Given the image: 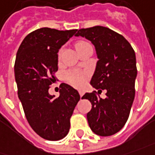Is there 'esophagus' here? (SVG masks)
I'll list each match as a JSON object with an SVG mask.
<instances>
[{
    "label": "esophagus",
    "mask_w": 155,
    "mask_h": 155,
    "mask_svg": "<svg viewBox=\"0 0 155 155\" xmlns=\"http://www.w3.org/2000/svg\"><path fill=\"white\" fill-rule=\"evenodd\" d=\"M79 94H80L81 97H82V96L84 95V91H82V90H79Z\"/></svg>",
    "instance_id": "esophagus-1"
}]
</instances>
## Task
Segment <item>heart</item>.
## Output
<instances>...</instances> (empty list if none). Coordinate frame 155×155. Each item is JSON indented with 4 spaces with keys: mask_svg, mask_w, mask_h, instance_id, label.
<instances>
[{
    "mask_svg": "<svg viewBox=\"0 0 155 155\" xmlns=\"http://www.w3.org/2000/svg\"><path fill=\"white\" fill-rule=\"evenodd\" d=\"M89 44L86 41H78L75 44V48L76 50H80L81 48L84 47L88 46ZM62 53V50L59 51V57ZM86 78H87V73L81 71V70H70L66 74V80L68 81L69 83H70L72 86H76V87H81L82 86L86 81Z\"/></svg>",
    "mask_w": 155,
    "mask_h": 155,
    "instance_id": "1",
    "label": "heart"
}]
</instances>
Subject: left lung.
I'll return each instance as SVG.
<instances>
[{"label":"left lung","mask_w":155,"mask_h":155,"mask_svg":"<svg viewBox=\"0 0 155 155\" xmlns=\"http://www.w3.org/2000/svg\"><path fill=\"white\" fill-rule=\"evenodd\" d=\"M75 36L85 37L95 47L98 61L90 84L107 91L104 99L95 92L81 97L91 104L86 114L89 126L97 135H114L125 126L135 97V51L124 36L103 26L79 29Z\"/></svg>","instance_id":"1"}]
</instances>
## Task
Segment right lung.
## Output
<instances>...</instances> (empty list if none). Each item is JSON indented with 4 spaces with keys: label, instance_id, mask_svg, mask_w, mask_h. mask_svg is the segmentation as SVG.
<instances>
[{
    "label": "right lung",
    "instance_id": "add662e5",
    "mask_svg": "<svg viewBox=\"0 0 155 155\" xmlns=\"http://www.w3.org/2000/svg\"><path fill=\"white\" fill-rule=\"evenodd\" d=\"M77 29L58 30L41 28L29 34L20 45L14 65L18 98L29 126L42 138L58 141L69 133L70 117L80 94L62 83L59 97L48 90L56 81L58 52Z\"/></svg>",
    "mask_w": 155,
    "mask_h": 155
}]
</instances>
